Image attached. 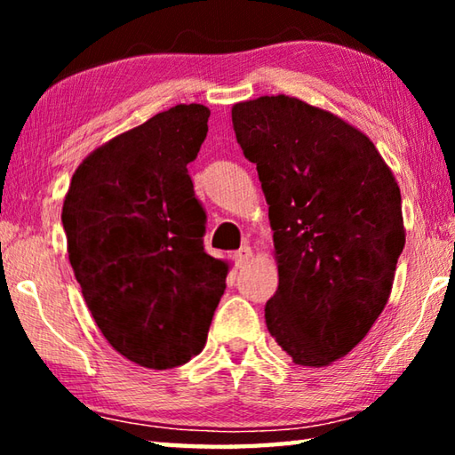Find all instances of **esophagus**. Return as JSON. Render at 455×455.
<instances>
[{"label": "esophagus", "instance_id": "34e87169", "mask_svg": "<svg viewBox=\"0 0 455 455\" xmlns=\"http://www.w3.org/2000/svg\"><path fill=\"white\" fill-rule=\"evenodd\" d=\"M252 257V251H251V246L249 244H244V246H241V249H238L236 252H235V260H236V265H244V263H249V259Z\"/></svg>", "mask_w": 455, "mask_h": 455}]
</instances>
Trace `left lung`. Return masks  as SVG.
<instances>
[{
	"mask_svg": "<svg viewBox=\"0 0 455 455\" xmlns=\"http://www.w3.org/2000/svg\"><path fill=\"white\" fill-rule=\"evenodd\" d=\"M233 128L275 230L268 333L297 365H331L363 341L394 287L405 244L395 176L361 130L299 98L238 102Z\"/></svg>",
	"mask_w": 455,
	"mask_h": 455,
	"instance_id": "1",
	"label": "left lung"
}]
</instances>
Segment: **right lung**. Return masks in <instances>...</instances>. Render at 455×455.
Returning <instances> with one entry per match:
<instances>
[{
	"instance_id": "1",
	"label": "right lung",
	"mask_w": 455,
	"mask_h": 455,
	"mask_svg": "<svg viewBox=\"0 0 455 455\" xmlns=\"http://www.w3.org/2000/svg\"><path fill=\"white\" fill-rule=\"evenodd\" d=\"M211 110L179 104L100 146L61 209L68 257L106 341L148 369L203 351L228 263L206 255V214L187 164Z\"/></svg>"
}]
</instances>
